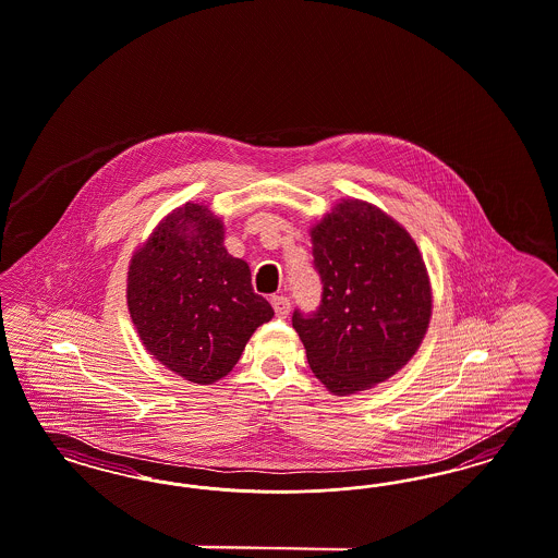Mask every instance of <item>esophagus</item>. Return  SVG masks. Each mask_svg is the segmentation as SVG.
I'll list each match as a JSON object with an SVG mask.
<instances>
[{"mask_svg":"<svg viewBox=\"0 0 558 558\" xmlns=\"http://www.w3.org/2000/svg\"><path fill=\"white\" fill-rule=\"evenodd\" d=\"M270 304H272L275 314H277L279 318H286L289 314V310H291V302H289V298H286V295H272V298H270Z\"/></svg>","mask_w":558,"mask_h":558,"instance_id":"obj_1","label":"esophagus"}]
</instances>
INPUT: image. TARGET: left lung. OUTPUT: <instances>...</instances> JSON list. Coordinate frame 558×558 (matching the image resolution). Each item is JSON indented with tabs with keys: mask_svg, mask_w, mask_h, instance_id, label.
<instances>
[{
	"mask_svg": "<svg viewBox=\"0 0 558 558\" xmlns=\"http://www.w3.org/2000/svg\"><path fill=\"white\" fill-rule=\"evenodd\" d=\"M320 306L293 312L314 376L335 395L366 391L401 371L433 314L430 279L412 235L380 208L343 198L314 228Z\"/></svg>",
	"mask_w": 558,
	"mask_h": 558,
	"instance_id": "8db88e82",
	"label": "left lung"
}]
</instances>
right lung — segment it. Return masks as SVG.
Returning a JSON list of instances; mask_svg holds the SVG:
<instances>
[{
    "label": "right lung",
    "instance_id": "obj_1",
    "mask_svg": "<svg viewBox=\"0 0 558 558\" xmlns=\"http://www.w3.org/2000/svg\"><path fill=\"white\" fill-rule=\"evenodd\" d=\"M223 233L208 207L186 203L155 228L128 270V310L143 345L196 385L231 372L252 332L275 314Z\"/></svg>",
    "mask_w": 558,
    "mask_h": 558
}]
</instances>
